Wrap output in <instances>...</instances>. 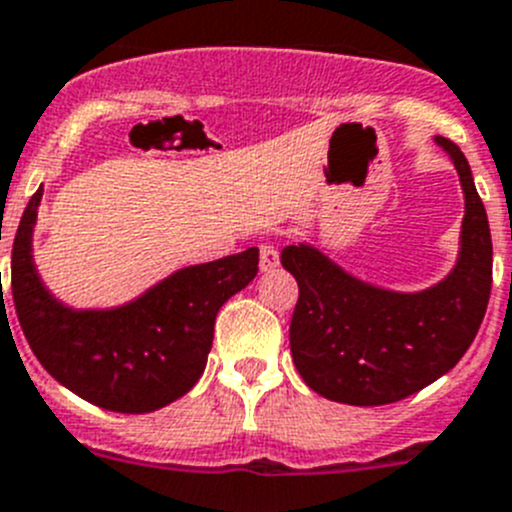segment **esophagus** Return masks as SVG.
I'll use <instances>...</instances> for the list:
<instances>
[{"label": "esophagus", "mask_w": 512, "mask_h": 512, "mask_svg": "<svg viewBox=\"0 0 512 512\" xmlns=\"http://www.w3.org/2000/svg\"><path fill=\"white\" fill-rule=\"evenodd\" d=\"M280 265V252L272 242H262L260 245V270L262 272H270Z\"/></svg>", "instance_id": "obj_1"}]
</instances>
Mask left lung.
Here are the masks:
<instances>
[{
    "instance_id": "left-lung-1",
    "label": "left lung",
    "mask_w": 512,
    "mask_h": 512,
    "mask_svg": "<svg viewBox=\"0 0 512 512\" xmlns=\"http://www.w3.org/2000/svg\"><path fill=\"white\" fill-rule=\"evenodd\" d=\"M435 142L453 157L465 192L458 262L438 285L382 290L347 275L317 247L282 250V267L300 287L292 360L322 398L360 408L398 403L453 370L478 335L493 285L488 215L460 147L445 137Z\"/></svg>"
}]
</instances>
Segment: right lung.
I'll return each instance as SVG.
<instances>
[{
  "mask_svg": "<svg viewBox=\"0 0 512 512\" xmlns=\"http://www.w3.org/2000/svg\"><path fill=\"white\" fill-rule=\"evenodd\" d=\"M42 187L24 210L12 247L19 325L44 370L87 403L112 413H152L175 403L205 372L215 317L257 275V247L182 267L135 302L72 310L49 295L32 262Z\"/></svg>",
  "mask_w": 512,
  "mask_h": 512,
  "instance_id": "1",
  "label": "right lung"
}]
</instances>
